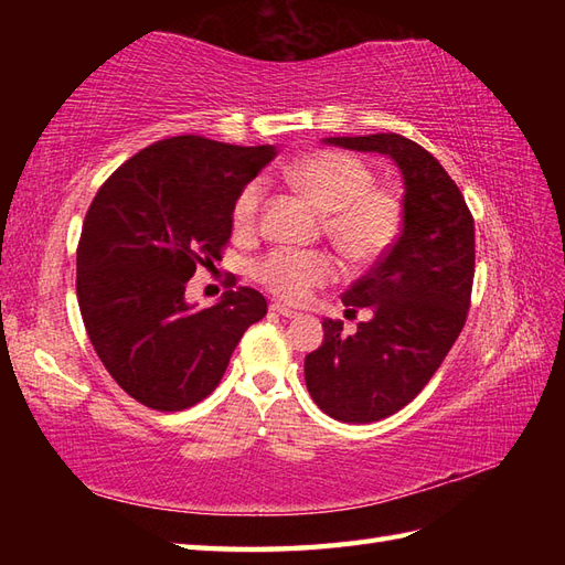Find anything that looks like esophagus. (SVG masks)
<instances>
[{"label":"esophagus","instance_id":"esophagus-1","mask_svg":"<svg viewBox=\"0 0 565 565\" xmlns=\"http://www.w3.org/2000/svg\"><path fill=\"white\" fill-rule=\"evenodd\" d=\"M271 310L281 318H296L298 316V310H294L291 306H284V303H271Z\"/></svg>","mask_w":565,"mask_h":565}]
</instances>
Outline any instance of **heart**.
Returning <instances> with one entry per match:
<instances>
[{
    "mask_svg": "<svg viewBox=\"0 0 565 565\" xmlns=\"http://www.w3.org/2000/svg\"><path fill=\"white\" fill-rule=\"evenodd\" d=\"M286 182L322 211V227L347 259L371 262L386 252L401 231L403 209L388 189L374 186V174L350 152L320 150L286 167ZM264 184L249 182L233 206L237 231L257 227ZM334 276L326 252L274 249L255 264V279L289 303H303Z\"/></svg>",
    "mask_w": 565,
    "mask_h": 565,
    "instance_id": "heart-1",
    "label": "heart"
}]
</instances>
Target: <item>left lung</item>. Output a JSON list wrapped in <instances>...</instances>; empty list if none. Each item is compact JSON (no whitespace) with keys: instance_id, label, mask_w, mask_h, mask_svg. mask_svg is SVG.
I'll use <instances>...</instances> for the list:
<instances>
[{"instance_id":"obj_1","label":"left lung","mask_w":565,"mask_h":565,"mask_svg":"<svg viewBox=\"0 0 565 565\" xmlns=\"http://www.w3.org/2000/svg\"><path fill=\"white\" fill-rule=\"evenodd\" d=\"M328 146L386 154L403 174V227L374 269L342 294L347 316L369 320L344 338L322 320L326 340L306 356V386L340 423H376L427 386L459 338L476 271L473 215L431 154L398 134L326 138Z\"/></svg>"}]
</instances>
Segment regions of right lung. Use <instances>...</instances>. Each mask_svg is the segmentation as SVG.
<instances>
[{"mask_svg":"<svg viewBox=\"0 0 565 565\" xmlns=\"http://www.w3.org/2000/svg\"><path fill=\"white\" fill-rule=\"evenodd\" d=\"M274 154V146L167 138L126 160L92 201L77 245L79 313L111 379L152 411L211 395L239 338L267 316L249 286L203 310L184 291L196 267L221 259L237 194Z\"/></svg>","mask_w":565,"mask_h":565,"instance_id":"1","label":"right lung"}]
</instances>
